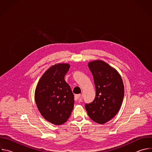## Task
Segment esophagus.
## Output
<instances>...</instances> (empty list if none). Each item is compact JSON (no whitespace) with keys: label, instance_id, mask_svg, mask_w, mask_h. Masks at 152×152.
Masks as SVG:
<instances>
[{"label":"esophagus","instance_id":"obj_1","mask_svg":"<svg viewBox=\"0 0 152 152\" xmlns=\"http://www.w3.org/2000/svg\"><path fill=\"white\" fill-rule=\"evenodd\" d=\"M81 94H76L75 96V100L76 101H80L81 100Z\"/></svg>","mask_w":152,"mask_h":152}]
</instances>
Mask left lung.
Here are the masks:
<instances>
[{"instance_id":"8db88e82","label":"left lung","mask_w":152,"mask_h":152,"mask_svg":"<svg viewBox=\"0 0 152 152\" xmlns=\"http://www.w3.org/2000/svg\"><path fill=\"white\" fill-rule=\"evenodd\" d=\"M94 77L96 97L85 104L88 116L94 122L103 124L117 114L123 102L124 88L121 76L116 69L102 60L88 62Z\"/></svg>"}]
</instances>
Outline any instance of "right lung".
Returning a JSON list of instances; mask_svg holds the SVG:
<instances>
[{"label": "right lung", "mask_w": 152, "mask_h": 152, "mask_svg": "<svg viewBox=\"0 0 152 152\" xmlns=\"http://www.w3.org/2000/svg\"><path fill=\"white\" fill-rule=\"evenodd\" d=\"M67 63L56 64L40 77L35 91V100L40 114L49 122L66 123L74 107V94L64 76L70 69Z\"/></svg>", "instance_id": "add662e5"}]
</instances>
